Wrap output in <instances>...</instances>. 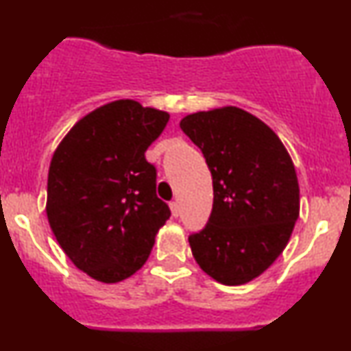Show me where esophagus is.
<instances>
[{
  "mask_svg": "<svg viewBox=\"0 0 351 351\" xmlns=\"http://www.w3.org/2000/svg\"><path fill=\"white\" fill-rule=\"evenodd\" d=\"M170 209H171V215L173 216H175V217L180 216V204H178V201H171Z\"/></svg>",
  "mask_w": 351,
  "mask_h": 351,
  "instance_id": "34e87169",
  "label": "esophagus"
}]
</instances>
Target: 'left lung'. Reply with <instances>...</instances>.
Instances as JSON below:
<instances>
[{
	"mask_svg": "<svg viewBox=\"0 0 351 351\" xmlns=\"http://www.w3.org/2000/svg\"><path fill=\"white\" fill-rule=\"evenodd\" d=\"M181 130L213 176L208 224L188 237L193 257L224 285L256 279L287 245L300 211L299 181L284 143L237 107L186 115Z\"/></svg>",
	"mask_w": 351,
	"mask_h": 351,
	"instance_id": "left-lung-1",
	"label": "left lung"
}]
</instances>
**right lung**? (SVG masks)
<instances>
[{
	"instance_id": "1",
	"label": "right lung",
	"mask_w": 351,
	"mask_h": 351,
	"mask_svg": "<svg viewBox=\"0 0 351 351\" xmlns=\"http://www.w3.org/2000/svg\"><path fill=\"white\" fill-rule=\"evenodd\" d=\"M170 115L130 99L79 120L52 155L46 213L56 239L87 276L115 284L150 256L170 208L145 152Z\"/></svg>"
}]
</instances>
